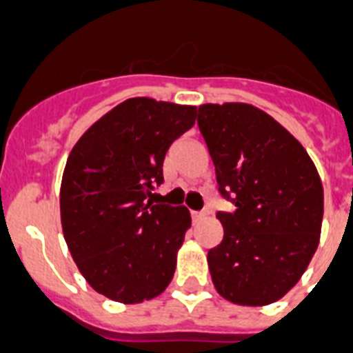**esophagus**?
I'll return each mask as SVG.
<instances>
[{"label": "esophagus", "mask_w": 353, "mask_h": 353, "mask_svg": "<svg viewBox=\"0 0 353 353\" xmlns=\"http://www.w3.org/2000/svg\"><path fill=\"white\" fill-rule=\"evenodd\" d=\"M208 214V211H191V218L193 220H200V218H203Z\"/></svg>", "instance_id": "esophagus-1"}]
</instances>
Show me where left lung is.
I'll use <instances>...</instances> for the list:
<instances>
[{
    "instance_id": "1",
    "label": "left lung",
    "mask_w": 353,
    "mask_h": 353,
    "mask_svg": "<svg viewBox=\"0 0 353 353\" xmlns=\"http://www.w3.org/2000/svg\"><path fill=\"white\" fill-rule=\"evenodd\" d=\"M198 128L214 164L223 240L208 252L218 294L236 305L278 301L298 283L319 243L323 185L301 144L243 103L203 104Z\"/></svg>"
}]
</instances>
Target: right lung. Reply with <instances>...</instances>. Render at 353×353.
Returning a JSON list of instances; mask_svg holds the SVG:
<instances>
[{
    "label": "right lung",
    "instance_id": "1",
    "mask_svg": "<svg viewBox=\"0 0 353 353\" xmlns=\"http://www.w3.org/2000/svg\"><path fill=\"white\" fill-rule=\"evenodd\" d=\"M194 119V106L128 99L70 151L59 196L63 234L90 287L113 301L157 298L173 279L191 216L151 196L164 182L170 145Z\"/></svg>",
    "mask_w": 353,
    "mask_h": 353
}]
</instances>
